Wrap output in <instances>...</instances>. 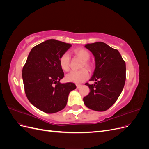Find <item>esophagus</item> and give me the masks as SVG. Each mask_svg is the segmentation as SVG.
Listing matches in <instances>:
<instances>
[{"label": "esophagus", "instance_id": "1", "mask_svg": "<svg viewBox=\"0 0 149 149\" xmlns=\"http://www.w3.org/2000/svg\"><path fill=\"white\" fill-rule=\"evenodd\" d=\"M81 86H82V85H81V84H76V88H77L78 89L80 88Z\"/></svg>", "mask_w": 149, "mask_h": 149}]
</instances>
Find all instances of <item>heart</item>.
<instances>
[{"label": "heart", "instance_id": "b5f03b06", "mask_svg": "<svg viewBox=\"0 0 149 149\" xmlns=\"http://www.w3.org/2000/svg\"><path fill=\"white\" fill-rule=\"evenodd\" d=\"M73 53L75 56L82 60L83 61L81 64V68H83L78 71H71L66 75L65 79L67 81L69 82L81 83L84 82L89 77V72L86 68L90 71L93 70V65L89 61L91 55L87 49L83 48L74 49ZM59 64L63 70L65 71H69L70 68V57L68 54L66 53L63 54L59 58ZM84 67L86 68L84 69Z\"/></svg>", "mask_w": 149, "mask_h": 149}]
</instances>
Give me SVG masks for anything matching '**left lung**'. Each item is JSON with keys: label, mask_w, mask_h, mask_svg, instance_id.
<instances>
[{"label": "left lung", "mask_w": 149, "mask_h": 149, "mask_svg": "<svg viewBox=\"0 0 149 149\" xmlns=\"http://www.w3.org/2000/svg\"><path fill=\"white\" fill-rule=\"evenodd\" d=\"M95 58L96 68L89 81L86 83L90 92L83 98L86 106L96 111H105L119 97L125 81V62L118 49L103 42L88 43L84 46Z\"/></svg>", "instance_id": "8db88e82"}]
</instances>
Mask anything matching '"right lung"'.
<instances>
[{
	"instance_id": "obj_1",
	"label": "right lung",
	"mask_w": 149,
	"mask_h": 149,
	"mask_svg": "<svg viewBox=\"0 0 149 149\" xmlns=\"http://www.w3.org/2000/svg\"><path fill=\"white\" fill-rule=\"evenodd\" d=\"M71 47L70 43L48 40L31 49L23 67L26 96L31 104L46 113H55L64 109L69 93L76 88L73 83L60 82L64 73L59 58Z\"/></svg>"
}]
</instances>
